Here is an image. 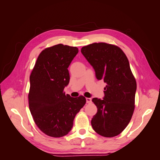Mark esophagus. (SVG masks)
<instances>
[{"instance_id": "obj_1", "label": "esophagus", "mask_w": 160, "mask_h": 160, "mask_svg": "<svg viewBox=\"0 0 160 160\" xmlns=\"http://www.w3.org/2000/svg\"><path fill=\"white\" fill-rule=\"evenodd\" d=\"M86 101H87V103H92V101L91 98H86Z\"/></svg>"}]
</instances>
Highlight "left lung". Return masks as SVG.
Here are the masks:
<instances>
[{"mask_svg":"<svg viewBox=\"0 0 160 160\" xmlns=\"http://www.w3.org/2000/svg\"><path fill=\"white\" fill-rule=\"evenodd\" d=\"M81 51L93 67L97 79L107 84L103 99H92L98 108L92 128L103 137H115L128 126L135 108L137 84L129 61L119 47L105 42L85 46Z\"/></svg>","mask_w":160,"mask_h":160,"instance_id":"left-lung-1","label":"left lung"}]
</instances>
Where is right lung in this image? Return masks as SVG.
Instances as JSON below:
<instances>
[{
	"label": "right lung",
	"mask_w": 160,
	"mask_h": 160,
	"mask_svg": "<svg viewBox=\"0 0 160 160\" xmlns=\"http://www.w3.org/2000/svg\"><path fill=\"white\" fill-rule=\"evenodd\" d=\"M78 52L62 44L48 47L38 55L30 75L29 109L37 127L49 136L68 133L86 103L85 97L72 98L63 91L70 79L67 68Z\"/></svg>",
	"instance_id": "1"
}]
</instances>
